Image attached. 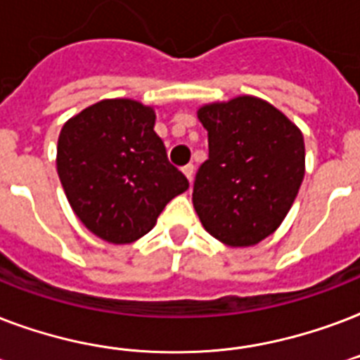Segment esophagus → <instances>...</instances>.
<instances>
[{"instance_id": "34e87169", "label": "esophagus", "mask_w": 360, "mask_h": 360, "mask_svg": "<svg viewBox=\"0 0 360 360\" xmlns=\"http://www.w3.org/2000/svg\"><path fill=\"white\" fill-rule=\"evenodd\" d=\"M183 174L186 175V179L192 181V177H194V164H186V166H183Z\"/></svg>"}]
</instances>
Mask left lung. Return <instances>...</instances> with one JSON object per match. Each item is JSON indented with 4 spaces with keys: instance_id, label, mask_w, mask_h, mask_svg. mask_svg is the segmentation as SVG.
<instances>
[{
    "instance_id": "obj_1",
    "label": "left lung",
    "mask_w": 360,
    "mask_h": 360,
    "mask_svg": "<svg viewBox=\"0 0 360 360\" xmlns=\"http://www.w3.org/2000/svg\"><path fill=\"white\" fill-rule=\"evenodd\" d=\"M198 117L209 140V158L192 191L198 217L226 245H256L295 202L304 177L301 130L256 97L207 104Z\"/></svg>"
}]
</instances>
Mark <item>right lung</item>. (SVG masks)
Wrapping results in <instances>:
<instances>
[{"instance_id": "right-lung-1", "label": "right lung", "mask_w": 360, "mask_h": 360, "mask_svg": "<svg viewBox=\"0 0 360 360\" xmlns=\"http://www.w3.org/2000/svg\"><path fill=\"white\" fill-rule=\"evenodd\" d=\"M153 127L151 108L112 98L80 112L59 134L58 174L70 207L114 245L146 236L166 203L188 188Z\"/></svg>"}]
</instances>
